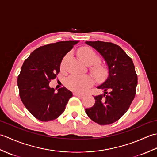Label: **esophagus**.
<instances>
[{
    "mask_svg": "<svg viewBox=\"0 0 157 157\" xmlns=\"http://www.w3.org/2000/svg\"><path fill=\"white\" fill-rule=\"evenodd\" d=\"M73 95L75 96H78V97H84V94H79V93H78V92H74L73 93Z\"/></svg>",
    "mask_w": 157,
    "mask_h": 157,
    "instance_id": "obj_1",
    "label": "esophagus"
}]
</instances>
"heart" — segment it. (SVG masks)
<instances>
[{
    "label": "heart",
    "instance_id": "1",
    "mask_svg": "<svg viewBox=\"0 0 157 157\" xmlns=\"http://www.w3.org/2000/svg\"><path fill=\"white\" fill-rule=\"evenodd\" d=\"M78 55L79 59L86 65H94L92 67L91 71L96 79L101 80L105 78L108 72L107 67L105 65L98 63L100 61L99 56L91 48L88 46L82 47L78 50ZM65 59L66 56L61 62V69H64ZM66 84L67 86L73 91L84 92L92 84V79L88 75H73L70 76L67 80Z\"/></svg>",
    "mask_w": 157,
    "mask_h": 157
}]
</instances>
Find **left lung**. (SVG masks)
Returning a JSON list of instances; mask_svg holds the SVG:
<instances>
[{
	"mask_svg": "<svg viewBox=\"0 0 157 157\" xmlns=\"http://www.w3.org/2000/svg\"><path fill=\"white\" fill-rule=\"evenodd\" d=\"M95 48L107 63L109 76L98 89L104 94L94 96L95 104L86 109L93 121L101 125L117 121L129 109L134 100L138 77L132 59L118 45L102 41H86Z\"/></svg>",
	"mask_w": 157,
	"mask_h": 157,
	"instance_id": "8db88e82",
	"label": "left lung"
}]
</instances>
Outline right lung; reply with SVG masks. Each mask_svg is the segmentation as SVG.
I'll use <instances>...</instances> for the list:
<instances>
[{
	"mask_svg": "<svg viewBox=\"0 0 157 157\" xmlns=\"http://www.w3.org/2000/svg\"><path fill=\"white\" fill-rule=\"evenodd\" d=\"M79 41H61L40 46L25 60L17 78L19 96L28 111L41 121H52L64 112L72 92H56L49 83L60 72L63 58Z\"/></svg>",
	"mask_w": 157,
	"mask_h": 157,
	"instance_id": "1",
	"label": "right lung"
}]
</instances>
